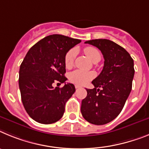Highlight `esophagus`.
<instances>
[{
  "label": "esophagus",
  "instance_id": "obj_1",
  "mask_svg": "<svg viewBox=\"0 0 149 149\" xmlns=\"http://www.w3.org/2000/svg\"><path fill=\"white\" fill-rule=\"evenodd\" d=\"M75 88H76V89H78V88H79L80 86H79V85H75Z\"/></svg>",
  "mask_w": 149,
  "mask_h": 149
}]
</instances>
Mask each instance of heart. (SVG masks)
<instances>
[{"label": "heart", "mask_w": 149, "mask_h": 149, "mask_svg": "<svg viewBox=\"0 0 149 149\" xmlns=\"http://www.w3.org/2000/svg\"><path fill=\"white\" fill-rule=\"evenodd\" d=\"M84 52L92 62H94L97 58H100V53L96 48L91 47V46L85 47L84 49ZM76 55V50L75 49H72L66 53L64 56V65L67 68H70L73 67ZM94 76H95V73L94 72L76 70L70 73L69 79L71 82L76 85H84L88 83L91 80L94 78Z\"/></svg>", "instance_id": "1"}]
</instances>
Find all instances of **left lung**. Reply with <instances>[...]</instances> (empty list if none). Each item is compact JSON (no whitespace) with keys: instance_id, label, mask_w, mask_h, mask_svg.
<instances>
[{"instance_id":"1","label":"left lung","mask_w":149,"mask_h":149,"mask_svg":"<svg viewBox=\"0 0 149 149\" xmlns=\"http://www.w3.org/2000/svg\"><path fill=\"white\" fill-rule=\"evenodd\" d=\"M85 43L101 51L104 66L92 81L94 88L86 89L87 96L82 100L81 112L91 124L106 125L119 115L131 91L134 60L124 48L109 40L97 39Z\"/></svg>"}]
</instances>
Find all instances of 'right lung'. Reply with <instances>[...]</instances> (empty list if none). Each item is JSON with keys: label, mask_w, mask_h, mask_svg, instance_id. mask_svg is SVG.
<instances>
[{"label": "right lung", "mask_w": 149, "mask_h": 149, "mask_svg": "<svg viewBox=\"0 0 149 149\" xmlns=\"http://www.w3.org/2000/svg\"><path fill=\"white\" fill-rule=\"evenodd\" d=\"M81 42L61 34H52L33 45L19 69V85L23 106L37 122L49 125L60 120L67 101L74 94L73 84L67 83L64 56ZM60 81L64 87L54 88Z\"/></svg>", "instance_id": "obj_1"}]
</instances>
